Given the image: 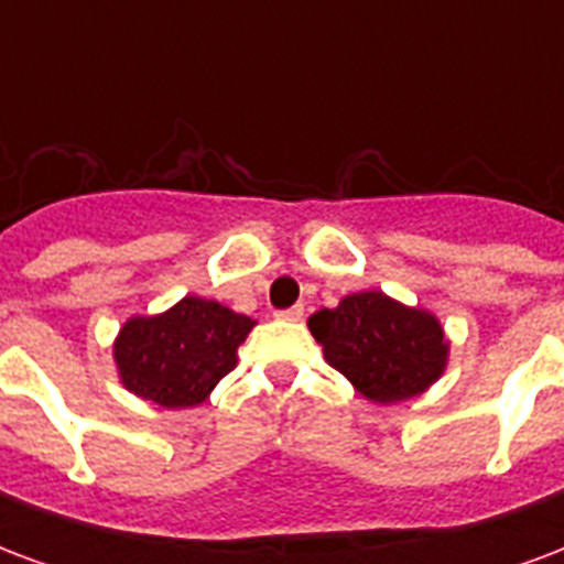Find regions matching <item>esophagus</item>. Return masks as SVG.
<instances>
[{
	"instance_id": "obj_1",
	"label": "esophagus",
	"mask_w": 564,
	"mask_h": 564,
	"mask_svg": "<svg viewBox=\"0 0 564 564\" xmlns=\"http://www.w3.org/2000/svg\"><path fill=\"white\" fill-rule=\"evenodd\" d=\"M278 317H281V319H302V317H305V307H302V305L286 307V311H278Z\"/></svg>"
}]
</instances>
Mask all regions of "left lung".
<instances>
[{"mask_svg": "<svg viewBox=\"0 0 564 564\" xmlns=\"http://www.w3.org/2000/svg\"><path fill=\"white\" fill-rule=\"evenodd\" d=\"M332 368L366 399L395 404L429 390L447 366L444 329L429 311L390 295L354 293L307 319Z\"/></svg>", "mask_w": 564, "mask_h": 564, "instance_id": "left-lung-1", "label": "left lung"}]
</instances>
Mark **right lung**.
Masks as SVG:
<instances>
[{
    "mask_svg": "<svg viewBox=\"0 0 564 564\" xmlns=\"http://www.w3.org/2000/svg\"><path fill=\"white\" fill-rule=\"evenodd\" d=\"M253 319L220 302L186 295L160 317H132L120 329L115 359L129 392L162 408L205 402L238 362Z\"/></svg>",
    "mask_w": 564,
    "mask_h": 564,
    "instance_id": "add662e5",
    "label": "right lung"
}]
</instances>
